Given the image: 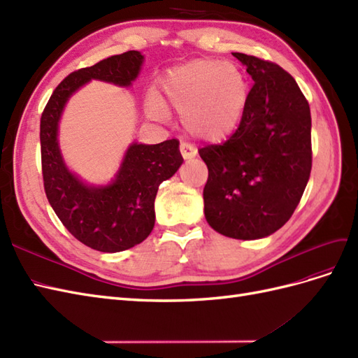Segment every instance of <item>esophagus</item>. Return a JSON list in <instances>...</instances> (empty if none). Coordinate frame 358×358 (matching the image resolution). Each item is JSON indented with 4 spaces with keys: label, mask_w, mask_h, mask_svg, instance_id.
I'll list each match as a JSON object with an SVG mask.
<instances>
[{
    "label": "esophagus",
    "mask_w": 358,
    "mask_h": 358,
    "mask_svg": "<svg viewBox=\"0 0 358 358\" xmlns=\"http://www.w3.org/2000/svg\"><path fill=\"white\" fill-rule=\"evenodd\" d=\"M180 152H181V155H182V157H185L186 160L194 159L195 155H196V150H195L194 146H192L190 143H186V142H182V143L180 145Z\"/></svg>",
    "instance_id": "obj_1"
}]
</instances>
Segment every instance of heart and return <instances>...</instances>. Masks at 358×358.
<instances>
[{"instance_id":"obj_1","label":"heart","mask_w":358,"mask_h":358,"mask_svg":"<svg viewBox=\"0 0 358 358\" xmlns=\"http://www.w3.org/2000/svg\"><path fill=\"white\" fill-rule=\"evenodd\" d=\"M166 104L181 115L182 127L196 139L217 143L230 137L242 122L248 104V83L233 62L195 59L169 69L160 81ZM150 112L166 116L159 99Z\"/></svg>"}]
</instances>
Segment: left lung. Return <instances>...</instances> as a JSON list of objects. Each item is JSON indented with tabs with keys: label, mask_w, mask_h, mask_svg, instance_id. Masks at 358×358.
Listing matches in <instances>:
<instances>
[{
	"label": "left lung",
	"mask_w": 358,
	"mask_h": 358,
	"mask_svg": "<svg viewBox=\"0 0 358 358\" xmlns=\"http://www.w3.org/2000/svg\"><path fill=\"white\" fill-rule=\"evenodd\" d=\"M254 85L242 122L224 143L199 150L208 168L204 213L227 237L254 241L286 224L311 171L310 106L277 63L233 52Z\"/></svg>",
	"instance_id": "left-lung-1"
}]
</instances>
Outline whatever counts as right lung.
I'll return each instance as SVG.
<instances>
[{"instance_id":"right-lung-1","label":"right lung","mask_w":358,"mask_h":358,"mask_svg":"<svg viewBox=\"0 0 358 358\" xmlns=\"http://www.w3.org/2000/svg\"><path fill=\"white\" fill-rule=\"evenodd\" d=\"M143 56L127 51L69 74L54 89L41 116L43 189L66 230L101 252H119L143 242L155 221L154 201L160 182L178 171L182 157L177 139L128 148L116 180L106 187L85 186L66 169L57 145V122L63 106L89 80L130 86Z\"/></svg>"}]
</instances>
